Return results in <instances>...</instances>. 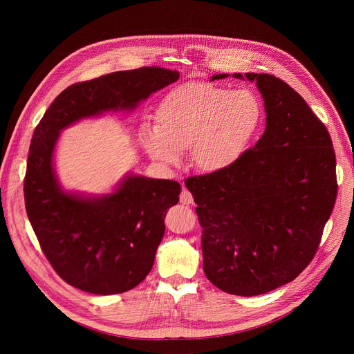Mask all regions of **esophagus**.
Segmentation results:
<instances>
[{"label": "esophagus", "mask_w": 354, "mask_h": 354, "mask_svg": "<svg viewBox=\"0 0 354 354\" xmlns=\"http://www.w3.org/2000/svg\"><path fill=\"white\" fill-rule=\"evenodd\" d=\"M179 200H180L182 205H192L193 203V196L187 189H182Z\"/></svg>", "instance_id": "esophagus-1"}]
</instances>
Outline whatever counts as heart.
Instances as JSON below:
<instances>
[{"instance_id": "heart-1", "label": "heart", "mask_w": 354, "mask_h": 354, "mask_svg": "<svg viewBox=\"0 0 354 354\" xmlns=\"http://www.w3.org/2000/svg\"><path fill=\"white\" fill-rule=\"evenodd\" d=\"M158 119L140 126V142L151 158L174 165L192 145L194 167L218 172L235 164L254 140L262 122V104L248 89L187 84L167 95Z\"/></svg>"}]
</instances>
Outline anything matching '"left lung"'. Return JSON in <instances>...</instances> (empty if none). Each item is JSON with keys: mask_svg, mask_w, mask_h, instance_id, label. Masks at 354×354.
Listing matches in <instances>:
<instances>
[{"mask_svg": "<svg viewBox=\"0 0 354 354\" xmlns=\"http://www.w3.org/2000/svg\"><path fill=\"white\" fill-rule=\"evenodd\" d=\"M232 77L257 84L265 133L227 169L185 185L203 227L206 277L252 297L292 281L313 261L335 206L336 158L326 127L290 85L269 74Z\"/></svg>", "mask_w": 354, "mask_h": 354, "instance_id": "left-lung-1", "label": "left lung"}]
</instances>
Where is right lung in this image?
I'll return each mask as SVG.
<instances>
[{
	"label": "right lung",
	"mask_w": 354,
	"mask_h": 354,
	"mask_svg": "<svg viewBox=\"0 0 354 354\" xmlns=\"http://www.w3.org/2000/svg\"><path fill=\"white\" fill-rule=\"evenodd\" d=\"M178 80V71L142 67L74 84L35 129L24 185L26 213L44 257L70 286L99 295L138 286L153 269L180 185L127 174L111 193L66 190L55 168L60 133L84 119L133 112Z\"/></svg>",
	"instance_id": "obj_1"
}]
</instances>
